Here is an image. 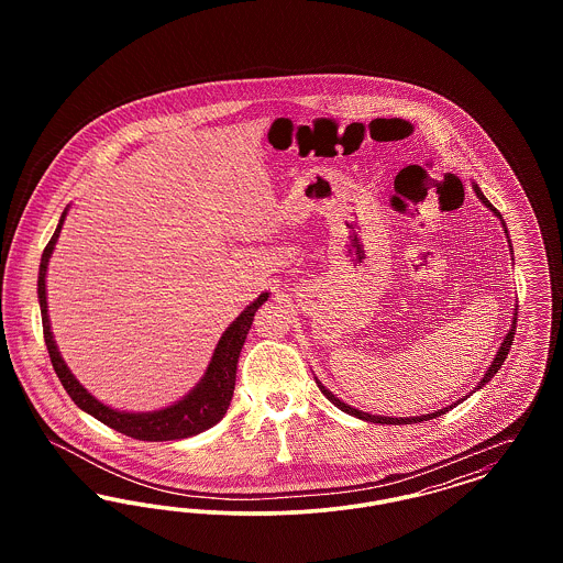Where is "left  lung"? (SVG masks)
Returning <instances> with one entry per match:
<instances>
[{
	"instance_id": "1",
	"label": "left lung",
	"mask_w": 563,
	"mask_h": 563,
	"mask_svg": "<svg viewBox=\"0 0 563 563\" xmlns=\"http://www.w3.org/2000/svg\"><path fill=\"white\" fill-rule=\"evenodd\" d=\"M475 191H477V196H479V200H482L483 205L487 207V209H492L496 217L503 221V214L498 213L494 207H492V202L483 196L482 189L479 186H473ZM503 225H505V221H503ZM505 232H509L507 230V225H505ZM507 239H509V234H507ZM515 327H517V312H515V319H512V327L509 329V333H507V338H505V342H503V346L498 350V354H496V358H494V363L489 365V369L485 372L483 375L482 382H479V386L475 388V390H479L482 386H485L494 375L498 374V369L503 367V363H505V358H507V354H509L510 346H512V338H515ZM317 384H319V388H321L322 395L329 399V401L333 402L338 409H342V411H346L350 416H354V418H361V420H365V422H374V424H418V422H427V420H432V418H439V416H443L445 411H450V409H454L457 402L454 405H448V407H443V409H439V411H434V413H427V416H416V418H388V416H372V413H365V411H358V409H354V407H350L344 401H340L335 395H331L324 386H322L321 382L317 379Z\"/></svg>"
}]
</instances>
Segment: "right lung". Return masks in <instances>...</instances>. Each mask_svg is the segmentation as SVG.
I'll return each instance as SVG.
<instances>
[{"label":"right lung","mask_w":563,"mask_h":563,"mask_svg":"<svg viewBox=\"0 0 563 563\" xmlns=\"http://www.w3.org/2000/svg\"><path fill=\"white\" fill-rule=\"evenodd\" d=\"M67 217V209L60 214V221L54 230L53 239L46 244L42 253V264H40V276H37V297H40V310H42V327H44V342L53 361L54 372L58 375L63 388L86 413L95 416L99 422L108 424L109 429L118 430L126 437H133L139 441H173V439H186L194 437L202 430L214 427L228 411L232 395H234V384H236V365L241 356L242 344L246 340V333L251 329L253 317L257 308L268 299V294H262L251 306L242 310L241 317L232 322L225 333L221 335L219 344L213 352V358L207 367V374L200 379V384L184 397L181 401L164 407L158 411H147V413H126L111 409L108 405L97 401L80 382L76 375L69 372L65 361L60 358V352L54 344L53 331H51V321H48V303H46V269H48V260L53 255L54 244L60 234L63 221Z\"/></svg>","instance_id":"obj_1"}]
</instances>
